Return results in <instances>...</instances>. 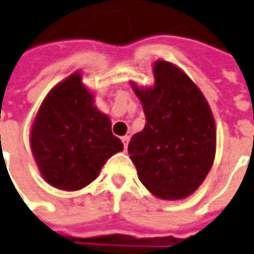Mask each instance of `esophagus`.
<instances>
[{
    "label": "esophagus",
    "mask_w": 254,
    "mask_h": 254,
    "mask_svg": "<svg viewBox=\"0 0 254 254\" xmlns=\"http://www.w3.org/2000/svg\"><path fill=\"white\" fill-rule=\"evenodd\" d=\"M121 140H122V143H124V147H125V150H127V143H129V136H124V137H122Z\"/></svg>",
    "instance_id": "34e87169"
}]
</instances>
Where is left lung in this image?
<instances>
[{
  "instance_id": "1",
  "label": "left lung",
  "mask_w": 254,
  "mask_h": 254,
  "mask_svg": "<svg viewBox=\"0 0 254 254\" xmlns=\"http://www.w3.org/2000/svg\"><path fill=\"white\" fill-rule=\"evenodd\" d=\"M153 73V87L132 83L147 122L127 151L140 182L156 197L185 199L214 163L215 121L203 93L182 69L157 61Z\"/></svg>"
}]
</instances>
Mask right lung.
Masks as SVG:
<instances>
[{"label": "right lung", "instance_id": "right-lung-1", "mask_svg": "<svg viewBox=\"0 0 254 254\" xmlns=\"http://www.w3.org/2000/svg\"><path fill=\"white\" fill-rule=\"evenodd\" d=\"M30 147L41 177L61 190H79L98 177L105 161L124 149L110 118L94 107V96L79 72L53 87L30 132Z\"/></svg>", "mask_w": 254, "mask_h": 254}]
</instances>
